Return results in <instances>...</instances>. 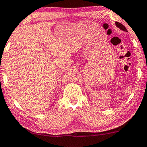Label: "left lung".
<instances>
[{
	"instance_id": "1",
	"label": "left lung",
	"mask_w": 147,
	"mask_h": 147,
	"mask_svg": "<svg viewBox=\"0 0 147 147\" xmlns=\"http://www.w3.org/2000/svg\"><path fill=\"white\" fill-rule=\"evenodd\" d=\"M115 24H116V26H117L118 28H119L120 29L122 30V31H126V32H127V29L125 27L124 25H123V24H121V23H119V22H115Z\"/></svg>"
}]
</instances>
